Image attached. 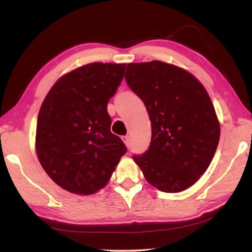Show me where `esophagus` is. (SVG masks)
I'll return each instance as SVG.
<instances>
[{"instance_id":"esophagus-1","label":"esophagus","mask_w":252,"mask_h":252,"mask_svg":"<svg viewBox=\"0 0 252 252\" xmlns=\"http://www.w3.org/2000/svg\"><path fill=\"white\" fill-rule=\"evenodd\" d=\"M122 140L124 141L125 146H126L127 148H129V146H130V138H129V136H123V137H122Z\"/></svg>"}]
</instances>
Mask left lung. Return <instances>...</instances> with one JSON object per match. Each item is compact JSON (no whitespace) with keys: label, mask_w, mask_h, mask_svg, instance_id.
<instances>
[{"label":"left lung","mask_w":252,"mask_h":252,"mask_svg":"<svg viewBox=\"0 0 252 252\" xmlns=\"http://www.w3.org/2000/svg\"><path fill=\"white\" fill-rule=\"evenodd\" d=\"M125 79L146 105L150 147L133 161L153 187L179 192L207 171L220 140V123L202 84L178 66L151 61L129 63Z\"/></svg>","instance_id":"obj_1"}]
</instances>
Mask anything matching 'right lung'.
I'll list each match as a JSON object with an SVG mask.
<instances>
[{
	"label": "right lung",
	"mask_w": 252,
	"mask_h": 252,
	"mask_svg": "<svg viewBox=\"0 0 252 252\" xmlns=\"http://www.w3.org/2000/svg\"><path fill=\"white\" fill-rule=\"evenodd\" d=\"M126 64L90 63L62 76L40 107L35 151L52 181L76 194L109 183L127 149L111 132L107 103Z\"/></svg>",
	"instance_id": "1"
}]
</instances>
